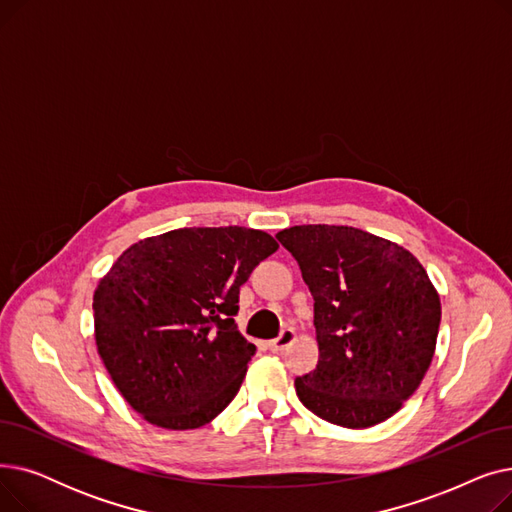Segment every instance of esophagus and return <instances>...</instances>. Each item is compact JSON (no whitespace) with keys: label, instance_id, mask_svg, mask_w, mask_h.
<instances>
[{"label":"esophagus","instance_id":"obj_1","mask_svg":"<svg viewBox=\"0 0 512 512\" xmlns=\"http://www.w3.org/2000/svg\"><path fill=\"white\" fill-rule=\"evenodd\" d=\"M294 340H297V334H294V330H292V328H284L278 338L267 342V348H270L272 353H282V351H286V348H288Z\"/></svg>","mask_w":512,"mask_h":512}]
</instances>
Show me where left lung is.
Returning <instances> with one entry per match:
<instances>
[{
    "mask_svg": "<svg viewBox=\"0 0 512 512\" xmlns=\"http://www.w3.org/2000/svg\"><path fill=\"white\" fill-rule=\"evenodd\" d=\"M276 238L315 301L319 359L294 380L299 400L340 427L386 421L419 388L436 351L442 309L423 265L353 226H292Z\"/></svg>",
    "mask_w": 512,
    "mask_h": 512,
    "instance_id": "8db88e82",
    "label": "left lung"
}]
</instances>
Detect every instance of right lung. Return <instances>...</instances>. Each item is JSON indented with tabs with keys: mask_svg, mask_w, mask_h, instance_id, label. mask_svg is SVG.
Masks as SVG:
<instances>
[{
	"mask_svg": "<svg viewBox=\"0 0 512 512\" xmlns=\"http://www.w3.org/2000/svg\"><path fill=\"white\" fill-rule=\"evenodd\" d=\"M276 251L253 228H178L134 242L103 276L97 351L145 421L195 429L230 405L257 351L234 324L238 292Z\"/></svg>",
	"mask_w": 512,
	"mask_h": 512,
	"instance_id": "obj_1",
	"label": "right lung"
}]
</instances>
